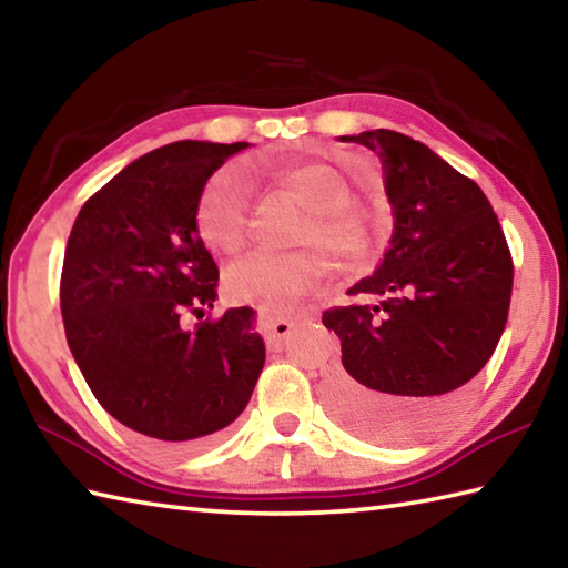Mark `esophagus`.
<instances>
[{"mask_svg":"<svg viewBox=\"0 0 568 568\" xmlns=\"http://www.w3.org/2000/svg\"><path fill=\"white\" fill-rule=\"evenodd\" d=\"M291 329H293V320H285V317H275V320L263 322V335L271 347H277V344L291 335Z\"/></svg>","mask_w":568,"mask_h":568,"instance_id":"esophagus-1","label":"esophagus"}]
</instances>
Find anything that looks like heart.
<instances>
[{
    "label": "heart",
    "instance_id": "b5f03b06",
    "mask_svg": "<svg viewBox=\"0 0 568 568\" xmlns=\"http://www.w3.org/2000/svg\"><path fill=\"white\" fill-rule=\"evenodd\" d=\"M251 176H263L307 209L295 229V246H315L339 265L364 263L376 246L372 209L352 199L347 180L320 162H253ZM196 224L214 251L239 253L251 233V192L236 166H221L199 196ZM315 248L293 253H253L233 263L226 291L239 303L265 313H291L325 277L327 263Z\"/></svg>",
    "mask_w": 568,
    "mask_h": 568
}]
</instances>
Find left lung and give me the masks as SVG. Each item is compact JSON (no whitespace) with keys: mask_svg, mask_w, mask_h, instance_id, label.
I'll use <instances>...</instances> for the list:
<instances>
[{"mask_svg":"<svg viewBox=\"0 0 568 568\" xmlns=\"http://www.w3.org/2000/svg\"><path fill=\"white\" fill-rule=\"evenodd\" d=\"M342 140L382 158L394 236L376 271L347 291L382 303L322 313L342 342L327 406L362 438L414 443L446 424L493 357L513 253L483 189L424 142L394 130Z\"/></svg>","mask_w":568,"mask_h":568,"instance_id":"obj_1","label":"left lung"}]
</instances>
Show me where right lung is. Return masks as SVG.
Here are the masks:
<instances>
[{
    "label": "right lung",
    "mask_w": 568,
    "mask_h": 568,
    "mask_svg": "<svg viewBox=\"0 0 568 568\" xmlns=\"http://www.w3.org/2000/svg\"><path fill=\"white\" fill-rule=\"evenodd\" d=\"M248 142L182 140L142 154L78 211L61 315L78 369L122 426L172 450L241 416L265 364L255 310L214 307L219 268L199 239L202 189Z\"/></svg>",
    "instance_id": "1"
}]
</instances>
